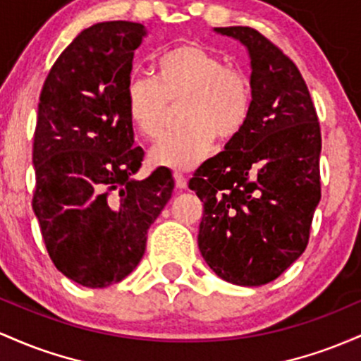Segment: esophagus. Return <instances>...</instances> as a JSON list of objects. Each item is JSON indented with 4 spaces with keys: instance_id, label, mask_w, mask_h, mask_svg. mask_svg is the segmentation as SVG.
I'll return each mask as SVG.
<instances>
[{
    "instance_id": "1",
    "label": "esophagus",
    "mask_w": 361,
    "mask_h": 361,
    "mask_svg": "<svg viewBox=\"0 0 361 361\" xmlns=\"http://www.w3.org/2000/svg\"><path fill=\"white\" fill-rule=\"evenodd\" d=\"M173 179H176L177 189L188 188V179H185V176L182 172H173Z\"/></svg>"
}]
</instances>
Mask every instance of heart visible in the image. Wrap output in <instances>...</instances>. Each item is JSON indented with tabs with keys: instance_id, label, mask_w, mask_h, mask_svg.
Instances as JSON below:
<instances>
[{
	"instance_id": "obj_1",
	"label": "heart",
	"mask_w": 361,
	"mask_h": 361,
	"mask_svg": "<svg viewBox=\"0 0 361 361\" xmlns=\"http://www.w3.org/2000/svg\"><path fill=\"white\" fill-rule=\"evenodd\" d=\"M155 80L133 76L124 88V105L133 128L145 137H157L164 128L167 102L184 100L180 131L161 136L149 149L159 167L188 170L212 155L214 136L237 137L252 111V87L244 71L188 42L164 51L153 64Z\"/></svg>"
}]
</instances>
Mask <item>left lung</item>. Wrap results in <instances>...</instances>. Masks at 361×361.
Instances as JSON below:
<instances>
[{
    "instance_id": "1",
    "label": "left lung",
    "mask_w": 361,
    "mask_h": 361,
    "mask_svg": "<svg viewBox=\"0 0 361 361\" xmlns=\"http://www.w3.org/2000/svg\"><path fill=\"white\" fill-rule=\"evenodd\" d=\"M247 49L252 111L245 128L194 172L204 202L197 247L240 286L276 279L302 256L321 201V128L300 71L250 27L214 28Z\"/></svg>"
}]
</instances>
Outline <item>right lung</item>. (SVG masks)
Returning a JSON list of instances; mask_svg holds the SVG:
<instances>
[{"instance_id":"obj_1","label":"right lung","mask_w":361,"mask_h":361,"mask_svg":"<svg viewBox=\"0 0 361 361\" xmlns=\"http://www.w3.org/2000/svg\"><path fill=\"white\" fill-rule=\"evenodd\" d=\"M145 37V25L123 20L85 28L40 92L32 208L56 268L88 288L140 264L148 228L172 197L167 167L135 179L145 152L133 148L124 88Z\"/></svg>"}]
</instances>
